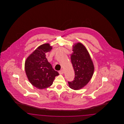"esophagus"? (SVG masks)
Segmentation results:
<instances>
[{"mask_svg":"<svg viewBox=\"0 0 124 124\" xmlns=\"http://www.w3.org/2000/svg\"><path fill=\"white\" fill-rule=\"evenodd\" d=\"M59 74H63V73H64V71L63 70H61V71H59Z\"/></svg>","mask_w":124,"mask_h":124,"instance_id":"1","label":"esophagus"}]
</instances>
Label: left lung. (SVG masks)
Returning a JSON list of instances; mask_svg holds the SVG:
<instances>
[{"mask_svg":"<svg viewBox=\"0 0 124 124\" xmlns=\"http://www.w3.org/2000/svg\"><path fill=\"white\" fill-rule=\"evenodd\" d=\"M72 51L71 59L75 71V78L73 81L68 82V85L70 88L78 90L90 81L93 74L94 66L87 49L82 43L74 44Z\"/></svg>","mask_w":124,"mask_h":124,"instance_id":"1","label":"left lung"}]
</instances>
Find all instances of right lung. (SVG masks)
I'll list each match as a JSON object with an SVG mask.
<instances>
[{"instance_id": "1", "label": "right lung", "mask_w": 124, "mask_h": 124, "mask_svg": "<svg viewBox=\"0 0 124 124\" xmlns=\"http://www.w3.org/2000/svg\"><path fill=\"white\" fill-rule=\"evenodd\" d=\"M53 47L49 43L40 45L27 58L24 69L27 77L31 84L39 89L51 86L55 78L59 75L48 62L46 53Z\"/></svg>"}]
</instances>
